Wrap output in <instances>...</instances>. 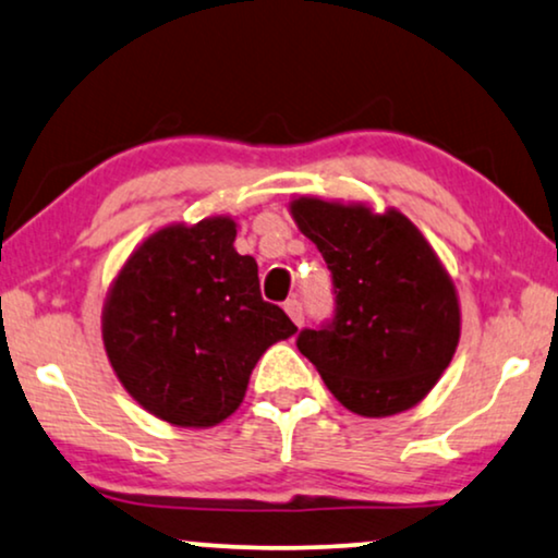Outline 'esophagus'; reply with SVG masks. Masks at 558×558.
I'll list each match as a JSON object with an SVG mask.
<instances>
[{"label":"esophagus","mask_w":558,"mask_h":558,"mask_svg":"<svg viewBox=\"0 0 558 558\" xmlns=\"http://www.w3.org/2000/svg\"><path fill=\"white\" fill-rule=\"evenodd\" d=\"M286 314L293 318L295 326H301V324H303V306H301V301L288 299V301H286Z\"/></svg>","instance_id":"esophagus-1"}]
</instances>
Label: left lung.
Returning a JSON list of instances; mask_svg holds the SVG:
<instances>
[{
	"instance_id": "1",
	"label": "left lung",
	"mask_w": 558,
	"mask_h": 558,
	"mask_svg": "<svg viewBox=\"0 0 558 558\" xmlns=\"http://www.w3.org/2000/svg\"><path fill=\"white\" fill-rule=\"evenodd\" d=\"M295 225L331 272L333 314L301 329V354L349 411L380 418L434 388L459 341L454 286L400 211L299 198Z\"/></svg>"
}]
</instances>
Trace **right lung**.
<instances>
[{
	"label": "right lung",
	"mask_w": 558,
	"mask_h": 558,
	"mask_svg": "<svg viewBox=\"0 0 558 558\" xmlns=\"http://www.w3.org/2000/svg\"><path fill=\"white\" fill-rule=\"evenodd\" d=\"M234 221L168 227L132 252L104 306V347L119 383L175 426H214L240 408L257 360L295 324L263 301L255 257Z\"/></svg>",
	"instance_id": "add662e5"
}]
</instances>
